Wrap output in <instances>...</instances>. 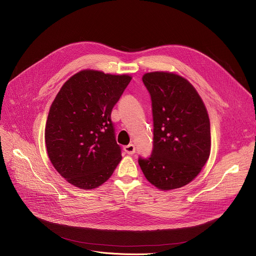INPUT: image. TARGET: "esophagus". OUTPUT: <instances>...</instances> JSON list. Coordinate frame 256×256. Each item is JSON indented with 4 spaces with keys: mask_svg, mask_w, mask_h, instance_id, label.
Segmentation results:
<instances>
[{
    "mask_svg": "<svg viewBox=\"0 0 256 256\" xmlns=\"http://www.w3.org/2000/svg\"><path fill=\"white\" fill-rule=\"evenodd\" d=\"M124 152L128 153V155H132V154H134V152H136V147H134V144H128V145L124 146Z\"/></svg>",
    "mask_w": 256,
    "mask_h": 256,
    "instance_id": "34e87169",
    "label": "esophagus"
}]
</instances>
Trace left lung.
Returning <instances> with one entry per match:
<instances>
[{"instance_id":"8db88e82","label":"left lung","mask_w":256,"mask_h":256,"mask_svg":"<svg viewBox=\"0 0 256 256\" xmlns=\"http://www.w3.org/2000/svg\"><path fill=\"white\" fill-rule=\"evenodd\" d=\"M143 82L152 102L153 149L138 157L146 178L160 190L182 187L201 172L210 154V122L198 92L182 76L155 72Z\"/></svg>"}]
</instances>
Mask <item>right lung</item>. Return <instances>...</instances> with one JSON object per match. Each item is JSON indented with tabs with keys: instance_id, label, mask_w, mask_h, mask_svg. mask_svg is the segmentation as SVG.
Segmentation results:
<instances>
[{
	"instance_id": "add662e5",
	"label": "right lung",
	"mask_w": 256,
	"mask_h": 256,
	"mask_svg": "<svg viewBox=\"0 0 256 256\" xmlns=\"http://www.w3.org/2000/svg\"><path fill=\"white\" fill-rule=\"evenodd\" d=\"M130 80L82 70L63 84L52 103L44 130L48 155L76 187H99L122 160L111 112Z\"/></svg>"
}]
</instances>
